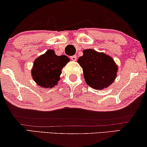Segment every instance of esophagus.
I'll list each match as a JSON object with an SVG mask.
<instances>
[{
	"mask_svg": "<svg viewBox=\"0 0 147 147\" xmlns=\"http://www.w3.org/2000/svg\"><path fill=\"white\" fill-rule=\"evenodd\" d=\"M70 59L73 60V61H76L77 58H76V55H73V56H71V57H70Z\"/></svg>",
	"mask_w": 147,
	"mask_h": 147,
	"instance_id": "esophagus-1",
	"label": "esophagus"
}]
</instances>
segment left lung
Wrapping results in <instances>:
<instances>
[{
    "mask_svg": "<svg viewBox=\"0 0 147 147\" xmlns=\"http://www.w3.org/2000/svg\"><path fill=\"white\" fill-rule=\"evenodd\" d=\"M78 63L83 70L86 84L94 89L107 88L117 76L118 67L112 58L93 49L83 51Z\"/></svg>",
    "mask_w": 147,
    "mask_h": 147,
    "instance_id": "left-lung-1",
    "label": "left lung"
}]
</instances>
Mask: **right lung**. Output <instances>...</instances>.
Returning <instances> with one entry per match:
<instances>
[{
    "label": "right lung",
    "mask_w": 147,
    "mask_h": 147,
    "mask_svg": "<svg viewBox=\"0 0 147 147\" xmlns=\"http://www.w3.org/2000/svg\"><path fill=\"white\" fill-rule=\"evenodd\" d=\"M69 61L67 56H57L53 50H48L34 61L31 72L32 78L38 86L52 88L57 85L61 70Z\"/></svg>",
    "instance_id": "obj_1"
}]
</instances>
